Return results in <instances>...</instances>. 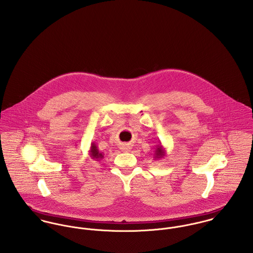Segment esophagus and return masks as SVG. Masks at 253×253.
Listing matches in <instances>:
<instances>
[{
	"mask_svg": "<svg viewBox=\"0 0 253 253\" xmlns=\"http://www.w3.org/2000/svg\"><path fill=\"white\" fill-rule=\"evenodd\" d=\"M122 150L125 151V152H128V151L130 150V147L127 146V145H123V146H122Z\"/></svg>",
	"mask_w": 253,
	"mask_h": 253,
	"instance_id": "esophagus-1",
	"label": "esophagus"
}]
</instances>
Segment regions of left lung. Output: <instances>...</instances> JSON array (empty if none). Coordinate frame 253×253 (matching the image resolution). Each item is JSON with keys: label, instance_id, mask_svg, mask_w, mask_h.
Masks as SVG:
<instances>
[{"label": "left lung", "instance_id": "left-lung-1", "mask_svg": "<svg viewBox=\"0 0 253 253\" xmlns=\"http://www.w3.org/2000/svg\"><path fill=\"white\" fill-rule=\"evenodd\" d=\"M155 154H154V159L155 160H160V159H163L165 156H166V150L165 148L163 147L162 143L157 145L156 149H155Z\"/></svg>", "mask_w": 253, "mask_h": 253}]
</instances>
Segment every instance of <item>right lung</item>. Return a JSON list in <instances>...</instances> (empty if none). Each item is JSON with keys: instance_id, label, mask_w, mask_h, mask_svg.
Masks as SVG:
<instances>
[{"instance_id": "right-lung-1", "label": "right lung", "mask_w": 253, "mask_h": 253, "mask_svg": "<svg viewBox=\"0 0 253 253\" xmlns=\"http://www.w3.org/2000/svg\"><path fill=\"white\" fill-rule=\"evenodd\" d=\"M89 156L92 160L94 161H100L104 158V155L103 153L99 152L98 150V147L95 144V142H92L90 144V149H89Z\"/></svg>"}]
</instances>
